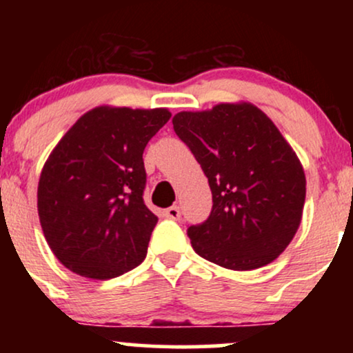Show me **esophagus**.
<instances>
[{
  "label": "esophagus",
  "instance_id": "esophagus-1",
  "mask_svg": "<svg viewBox=\"0 0 353 353\" xmlns=\"http://www.w3.org/2000/svg\"><path fill=\"white\" fill-rule=\"evenodd\" d=\"M164 216L168 219H172V221H177L181 217V209L177 205H172V208L164 210Z\"/></svg>",
  "mask_w": 353,
  "mask_h": 353
}]
</instances>
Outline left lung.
I'll list each match as a JSON object with an SVG mask.
<instances>
[{
	"instance_id": "1",
	"label": "left lung",
	"mask_w": 353,
	"mask_h": 353,
	"mask_svg": "<svg viewBox=\"0 0 353 353\" xmlns=\"http://www.w3.org/2000/svg\"><path fill=\"white\" fill-rule=\"evenodd\" d=\"M172 124L212 190L208 221L188 229L194 250L232 270L275 261L297 232L305 202L303 168L281 131L250 103L182 111Z\"/></svg>"
}]
</instances>
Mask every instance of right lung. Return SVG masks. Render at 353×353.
Instances as JSON below:
<instances>
[{
    "label": "right lung",
    "mask_w": 353,
    "mask_h": 353,
    "mask_svg": "<svg viewBox=\"0 0 353 353\" xmlns=\"http://www.w3.org/2000/svg\"><path fill=\"white\" fill-rule=\"evenodd\" d=\"M169 117L164 108L99 106L52 149L38 214L52 254L72 272L108 281L144 261L157 217L143 199V152Z\"/></svg>",
    "instance_id": "add662e5"
}]
</instances>
